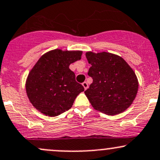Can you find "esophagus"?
Returning <instances> with one entry per match:
<instances>
[{
	"instance_id": "1",
	"label": "esophagus",
	"mask_w": 160,
	"mask_h": 160,
	"mask_svg": "<svg viewBox=\"0 0 160 160\" xmlns=\"http://www.w3.org/2000/svg\"><path fill=\"white\" fill-rule=\"evenodd\" d=\"M82 85H83V87H84V89H87V88H88V87H89L88 83H87V82H83V83H82Z\"/></svg>"
}]
</instances>
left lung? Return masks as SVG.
<instances>
[{
  "instance_id": "obj_1",
  "label": "left lung",
  "mask_w": 160,
  "mask_h": 160,
  "mask_svg": "<svg viewBox=\"0 0 160 160\" xmlns=\"http://www.w3.org/2000/svg\"><path fill=\"white\" fill-rule=\"evenodd\" d=\"M92 83L84 92L96 110L108 115L122 113L132 104L138 90L136 74L122 58L101 52L86 54Z\"/></svg>"
}]
</instances>
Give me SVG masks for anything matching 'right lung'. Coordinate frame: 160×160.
<instances>
[{"label": "right lung", "mask_w": 160, "mask_h": 160, "mask_svg": "<svg viewBox=\"0 0 160 160\" xmlns=\"http://www.w3.org/2000/svg\"><path fill=\"white\" fill-rule=\"evenodd\" d=\"M82 52L55 49L43 54L29 72L26 93L33 106L45 115L57 116L73 106L84 91L75 80L70 64L81 58Z\"/></svg>", "instance_id": "obj_1"}]
</instances>
